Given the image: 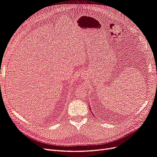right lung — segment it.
<instances>
[{
  "label": "right lung",
  "instance_id": "add662e5",
  "mask_svg": "<svg viewBox=\"0 0 157 157\" xmlns=\"http://www.w3.org/2000/svg\"><path fill=\"white\" fill-rule=\"evenodd\" d=\"M50 123H51V122H50Z\"/></svg>",
  "mask_w": 157,
  "mask_h": 157
}]
</instances>
